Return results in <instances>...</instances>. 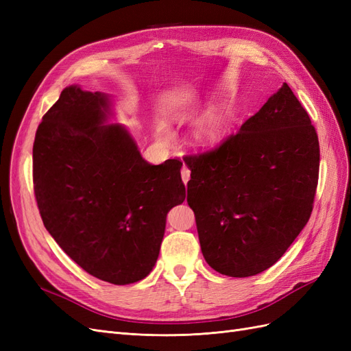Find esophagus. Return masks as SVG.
Returning a JSON list of instances; mask_svg holds the SVG:
<instances>
[{
    "label": "esophagus",
    "instance_id": "esophagus-1",
    "mask_svg": "<svg viewBox=\"0 0 351 351\" xmlns=\"http://www.w3.org/2000/svg\"><path fill=\"white\" fill-rule=\"evenodd\" d=\"M182 180L184 184H187V182L190 180V169L186 165H183V168H182Z\"/></svg>",
    "mask_w": 351,
    "mask_h": 351
}]
</instances>
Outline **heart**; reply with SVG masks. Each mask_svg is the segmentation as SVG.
<instances>
[{
  "instance_id": "b5f03b06",
  "label": "heart",
  "mask_w": 351,
  "mask_h": 351,
  "mask_svg": "<svg viewBox=\"0 0 351 351\" xmlns=\"http://www.w3.org/2000/svg\"><path fill=\"white\" fill-rule=\"evenodd\" d=\"M226 129V119L222 115H212L208 119L202 120L199 124V139L205 143H215L219 141V137L224 133ZM158 139L162 142L171 141V133L164 125H158L156 129Z\"/></svg>"
}]
</instances>
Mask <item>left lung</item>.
<instances>
[{
	"mask_svg": "<svg viewBox=\"0 0 351 351\" xmlns=\"http://www.w3.org/2000/svg\"><path fill=\"white\" fill-rule=\"evenodd\" d=\"M204 258L228 277L271 268L309 221L319 142L287 83L215 151L186 156Z\"/></svg>",
	"mask_w": 351,
	"mask_h": 351,
	"instance_id": "8db88e82",
	"label": "left lung"
}]
</instances>
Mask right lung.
Listing matches in <instances>:
<instances>
[{
  "label": "right lung",
  "instance_id": "add662e5",
  "mask_svg": "<svg viewBox=\"0 0 351 351\" xmlns=\"http://www.w3.org/2000/svg\"><path fill=\"white\" fill-rule=\"evenodd\" d=\"M114 98L71 84L44 115L34 143L42 221L93 277L115 285L154 269L169 209L183 204V164L152 165L133 134L112 121Z\"/></svg>",
  "mask_w": 351,
  "mask_h": 351
}]
</instances>
